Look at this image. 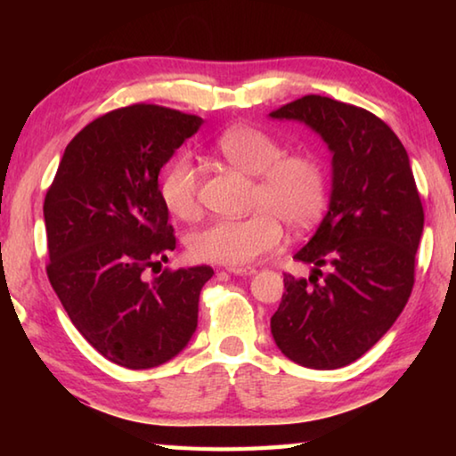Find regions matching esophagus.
Returning <instances> with one entry per match:
<instances>
[{
  "mask_svg": "<svg viewBox=\"0 0 456 456\" xmlns=\"http://www.w3.org/2000/svg\"><path fill=\"white\" fill-rule=\"evenodd\" d=\"M229 273L233 275H243V277H249L256 273V267H227Z\"/></svg>",
  "mask_w": 456,
  "mask_h": 456,
  "instance_id": "obj_1",
  "label": "esophagus"
}]
</instances>
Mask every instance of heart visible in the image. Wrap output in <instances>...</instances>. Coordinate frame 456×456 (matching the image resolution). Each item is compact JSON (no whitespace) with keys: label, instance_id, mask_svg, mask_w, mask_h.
I'll return each instance as SVG.
<instances>
[{"label":"heart","instance_id":"1","mask_svg":"<svg viewBox=\"0 0 456 456\" xmlns=\"http://www.w3.org/2000/svg\"><path fill=\"white\" fill-rule=\"evenodd\" d=\"M231 167L256 176L245 219H217L189 239L191 256L207 264L241 267L280 247L281 221L307 229L326 207V171L314 154H285L280 141L253 126H235L215 141ZM199 171L189 154H179L160 176V199L175 217L199 215Z\"/></svg>","mask_w":456,"mask_h":456}]
</instances>
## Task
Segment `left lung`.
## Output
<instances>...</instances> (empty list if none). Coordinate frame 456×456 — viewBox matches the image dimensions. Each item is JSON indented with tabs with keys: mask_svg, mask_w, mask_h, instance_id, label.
Returning a JSON list of instances; mask_svg holds the SVG:
<instances>
[{
	"mask_svg": "<svg viewBox=\"0 0 456 456\" xmlns=\"http://www.w3.org/2000/svg\"><path fill=\"white\" fill-rule=\"evenodd\" d=\"M269 118L305 125L331 154L328 211L293 256L314 265L310 280L283 275L272 336L299 366H348L392 328L411 297L424 227L411 159L386 122L326 96H304ZM322 266L330 272L320 282Z\"/></svg>",
	"mask_w": 456,
	"mask_h": 456,
	"instance_id": "obj_1",
	"label": "left lung"
}]
</instances>
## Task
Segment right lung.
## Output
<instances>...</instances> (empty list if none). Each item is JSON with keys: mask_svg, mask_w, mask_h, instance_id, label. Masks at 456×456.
I'll return each mask as SVG.
<instances>
[{"mask_svg": "<svg viewBox=\"0 0 456 456\" xmlns=\"http://www.w3.org/2000/svg\"><path fill=\"white\" fill-rule=\"evenodd\" d=\"M203 118L154 104L90 122L61 154L44 200L48 277L76 330L130 370L165 364L197 330L207 265L146 280L175 249L159 173Z\"/></svg>", "mask_w": 456, "mask_h": 456, "instance_id": "obj_1", "label": "right lung"}]
</instances>
